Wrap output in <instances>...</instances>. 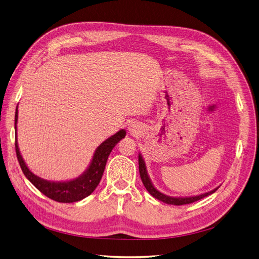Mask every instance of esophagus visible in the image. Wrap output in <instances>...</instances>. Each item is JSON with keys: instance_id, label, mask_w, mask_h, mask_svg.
<instances>
[{"instance_id": "esophagus-1", "label": "esophagus", "mask_w": 259, "mask_h": 259, "mask_svg": "<svg viewBox=\"0 0 259 259\" xmlns=\"http://www.w3.org/2000/svg\"><path fill=\"white\" fill-rule=\"evenodd\" d=\"M129 132L131 133V135H137V133L140 132V127L139 124L137 123H131L129 126Z\"/></svg>"}]
</instances>
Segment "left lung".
<instances>
[{
    "mask_svg": "<svg viewBox=\"0 0 259 259\" xmlns=\"http://www.w3.org/2000/svg\"><path fill=\"white\" fill-rule=\"evenodd\" d=\"M139 169H140V176H141V179H142V183L149 192V194L151 196H154L156 199H159L160 202H163V203L168 204V205L180 206V205L194 203V202H196V200H199V199H202V198H204V197H206L210 194L214 193L215 191L220 188V187H217L213 190L209 191V192L194 195V196H179V197L178 196H169V195H166L164 193L160 192V191L154 186V184H152V181H151V179H150V177L147 173L146 163H145L144 159H143L141 152H139Z\"/></svg>",
    "mask_w": 259,
    "mask_h": 259,
    "instance_id": "1",
    "label": "left lung"
}]
</instances>
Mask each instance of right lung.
<instances>
[{
    "label": "right lung",
    "mask_w": 259,
    "mask_h": 259,
    "mask_svg": "<svg viewBox=\"0 0 259 259\" xmlns=\"http://www.w3.org/2000/svg\"><path fill=\"white\" fill-rule=\"evenodd\" d=\"M17 122H18V107L15 115V132H16V154L19 164L25 177L40 191L42 194L59 203H74L91 195L94 190L99 185L101 177L103 175L105 164L112 149L117 143L126 137V130L120 129L115 135L103 141L101 144L96 148L89 166L83 173L76 178L70 180L52 181L47 180L39 176L35 175L33 171L27 167L25 161L23 160L20 149L17 141Z\"/></svg>",
    "instance_id": "add662e5"
}]
</instances>
